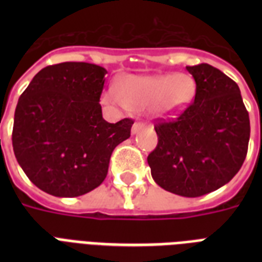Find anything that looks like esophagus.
<instances>
[{
  "label": "esophagus",
  "mask_w": 262,
  "mask_h": 262,
  "mask_svg": "<svg viewBox=\"0 0 262 262\" xmlns=\"http://www.w3.org/2000/svg\"><path fill=\"white\" fill-rule=\"evenodd\" d=\"M144 126H145L144 123L135 122V123H133V126H132V135H137L140 130H143Z\"/></svg>",
  "instance_id": "esophagus-1"
}]
</instances>
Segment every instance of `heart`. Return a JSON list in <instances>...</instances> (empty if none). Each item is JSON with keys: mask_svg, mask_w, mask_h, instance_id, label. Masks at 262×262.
I'll return each mask as SVG.
<instances>
[{"mask_svg": "<svg viewBox=\"0 0 262 262\" xmlns=\"http://www.w3.org/2000/svg\"><path fill=\"white\" fill-rule=\"evenodd\" d=\"M194 87L193 79L183 73L126 76L121 80L118 91L114 87L106 90L103 102L135 111L149 110L155 117H171L190 103Z\"/></svg>", "mask_w": 262, "mask_h": 262, "instance_id": "b5f03b06", "label": "heart"}]
</instances>
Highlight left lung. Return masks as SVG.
<instances>
[{
    "mask_svg": "<svg viewBox=\"0 0 262 262\" xmlns=\"http://www.w3.org/2000/svg\"><path fill=\"white\" fill-rule=\"evenodd\" d=\"M186 71L195 81L194 102L175 121L156 125L159 141L147 160L152 178L164 190L200 197L239 171L248 154L250 121L234 80L208 63Z\"/></svg>",
    "mask_w": 262,
    "mask_h": 262,
    "instance_id": "obj_1",
    "label": "left lung"
}]
</instances>
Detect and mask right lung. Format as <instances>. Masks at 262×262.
Returning <instances> with one entry per match:
<instances>
[{
    "label": "right lung",
    "mask_w": 262,
    "mask_h": 262,
    "mask_svg": "<svg viewBox=\"0 0 262 262\" xmlns=\"http://www.w3.org/2000/svg\"><path fill=\"white\" fill-rule=\"evenodd\" d=\"M104 68L62 62L43 68L18 98L14 156L30 181L55 197H77L106 178L114 148L133 121L108 123L99 104Z\"/></svg>",
    "instance_id": "right-lung-1"
}]
</instances>
